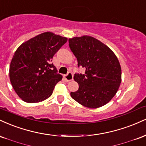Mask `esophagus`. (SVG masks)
Returning a JSON list of instances; mask_svg holds the SVG:
<instances>
[{
    "mask_svg": "<svg viewBox=\"0 0 146 146\" xmlns=\"http://www.w3.org/2000/svg\"><path fill=\"white\" fill-rule=\"evenodd\" d=\"M63 77H64L65 80H66V81H68V82L71 81V80H73V74L70 72H68L67 74L64 75Z\"/></svg>",
    "mask_w": 146,
    "mask_h": 146,
    "instance_id": "1",
    "label": "esophagus"
}]
</instances>
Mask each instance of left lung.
Returning <instances> with one entry per match:
<instances>
[{
	"instance_id": "1",
	"label": "left lung",
	"mask_w": 146,
	"mask_h": 146,
	"mask_svg": "<svg viewBox=\"0 0 146 146\" xmlns=\"http://www.w3.org/2000/svg\"><path fill=\"white\" fill-rule=\"evenodd\" d=\"M68 42L78 67L85 69L84 74H74L79 88L70 93L71 97L84 107H102L114 97L120 85L121 70L117 56L105 44L90 36L73 37Z\"/></svg>"
}]
</instances>
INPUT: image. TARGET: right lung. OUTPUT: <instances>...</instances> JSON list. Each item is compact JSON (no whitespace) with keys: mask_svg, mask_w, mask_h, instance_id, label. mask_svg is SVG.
Wrapping results in <instances>:
<instances>
[{"mask_svg":"<svg viewBox=\"0 0 146 146\" xmlns=\"http://www.w3.org/2000/svg\"><path fill=\"white\" fill-rule=\"evenodd\" d=\"M67 40L66 37L46 32L23 43L16 50L10 64L9 78L22 100L39 102L52 95L62 76L51 61Z\"/></svg>","mask_w":146,"mask_h":146,"instance_id":"obj_1","label":"right lung"}]
</instances>
